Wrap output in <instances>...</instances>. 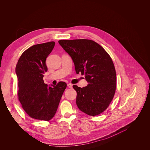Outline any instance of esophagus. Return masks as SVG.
I'll return each instance as SVG.
<instances>
[{
	"label": "esophagus",
	"instance_id": "34e87169",
	"mask_svg": "<svg viewBox=\"0 0 150 150\" xmlns=\"http://www.w3.org/2000/svg\"><path fill=\"white\" fill-rule=\"evenodd\" d=\"M67 86H68L69 88H72V86H73V85H72V84H71V83H69V84H67Z\"/></svg>",
	"mask_w": 150,
	"mask_h": 150
}]
</instances>
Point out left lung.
<instances>
[{
    "instance_id": "left-lung-1",
    "label": "left lung",
    "mask_w": 150,
    "mask_h": 150,
    "mask_svg": "<svg viewBox=\"0 0 150 150\" xmlns=\"http://www.w3.org/2000/svg\"><path fill=\"white\" fill-rule=\"evenodd\" d=\"M59 44L71 56L77 74L81 73L88 83L76 91V103L80 110L90 116L103 113L115 95L116 75L111 57L104 49L91 40H61Z\"/></svg>"
}]
</instances>
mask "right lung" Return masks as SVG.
<instances>
[{
	"instance_id": "1",
	"label": "right lung",
	"mask_w": 150,
	"mask_h": 150,
	"mask_svg": "<svg viewBox=\"0 0 150 150\" xmlns=\"http://www.w3.org/2000/svg\"><path fill=\"white\" fill-rule=\"evenodd\" d=\"M54 42L30 47L22 54L16 67L18 97L25 112L32 118L49 121L54 116L63 93L65 82L48 86L43 81L47 67L46 59L52 51Z\"/></svg>"
}]
</instances>
